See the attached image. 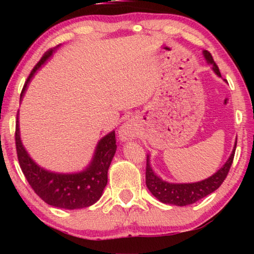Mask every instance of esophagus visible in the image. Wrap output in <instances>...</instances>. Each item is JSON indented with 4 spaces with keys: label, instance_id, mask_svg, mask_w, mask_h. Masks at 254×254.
Returning a JSON list of instances; mask_svg holds the SVG:
<instances>
[{
    "label": "esophagus",
    "instance_id": "1",
    "mask_svg": "<svg viewBox=\"0 0 254 254\" xmlns=\"http://www.w3.org/2000/svg\"><path fill=\"white\" fill-rule=\"evenodd\" d=\"M119 136L121 141H131L133 139H135L136 128L134 124L130 121L122 124V127H120L119 131Z\"/></svg>",
    "mask_w": 254,
    "mask_h": 254
}]
</instances>
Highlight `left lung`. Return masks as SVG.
<instances>
[{
	"mask_svg": "<svg viewBox=\"0 0 254 254\" xmlns=\"http://www.w3.org/2000/svg\"><path fill=\"white\" fill-rule=\"evenodd\" d=\"M203 55L207 64L213 66L212 68L215 74L222 77L220 69H218L217 65L215 64L212 55H210L207 50H204ZM236 141L230 158L227 159V161L223 165L220 170H217L214 175L204 180H201V182L190 184H173L162 180L160 177H158V176L154 174L151 166H150V158L149 156H147L145 184H147V187L150 192L163 204H170L176 206H186L194 204L197 200L212 194V192L216 190V189L223 184V182H224L227 174H229L230 171L232 162H233Z\"/></svg>",
	"mask_w": 254,
	"mask_h": 254,
	"instance_id": "8db88e82",
	"label": "left lung"
}]
</instances>
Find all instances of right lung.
Instances as JSON below:
<instances>
[{"label":"right lung","mask_w":254,"mask_h":254,"mask_svg":"<svg viewBox=\"0 0 254 254\" xmlns=\"http://www.w3.org/2000/svg\"><path fill=\"white\" fill-rule=\"evenodd\" d=\"M55 49H50L42 56L39 63L30 72L20 95V101L25 93L30 80L36 71L48 60ZM15 147L21 169L34 192L55 207L78 209L88 207L101 198L107 184V171L117 151L115 131L103 136L98 141L95 152L89 165L80 173L58 174L41 168L29 156L20 137L19 112L15 127Z\"/></svg>","instance_id":"right-lung-1"}]
</instances>
